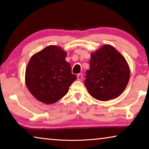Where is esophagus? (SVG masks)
Returning <instances> with one entry per match:
<instances>
[{
    "instance_id": "1",
    "label": "esophagus",
    "mask_w": 149,
    "mask_h": 149,
    "mask_svg": "<svg viewBox=\"0 0 149 149\" xmlns=\"http://www.w3.org/2000/svg\"><path fill=\"white\" fill-rule=\"evenodd\" d=\"M77 79L79 80V81H81L83 79V75L82 74H78L77 75Z\"/></svg>"
}]
</instances>
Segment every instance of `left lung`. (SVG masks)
Returning a JSON list of instances; mask_svg holds the SVG:
<instances>
[{
  "label": "left lung",
  "mask_w": 149,
  "mask_h": 149,
  "mask_svg": "<svg viewBox=\"0 0 149 149\" xmlns=\"http://www.w3.org/2000/svg\"><path fill=\"white\" fill-rule=\"evenodd\" d=\"M89 64L85 85L93 98L107 101L122 94L129 81L130 71L124 57L114 47L104 45L91 54Z\"/></svg>",
  "instance_id": "8db88e82"
}]
</instances>
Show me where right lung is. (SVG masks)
<instances>
[{
  "label": "right lung",
  "instance_id": "right-lung-1",
  "mask_svg": "<svg viewBox=\"0 0 149 149\" xmlns=\"http://www.w3.org/2000/svg\"><path fill=\"white\" fill-rule=\"evenodd\" d=\"M66 52L50 45L33 56L26 71V84L30 93L45 104H52L65 96L77 79L70 64L65 60Z\"/></svg>",
  "mask_w": 149,
  "mask_h": 149
}]
</instances>
